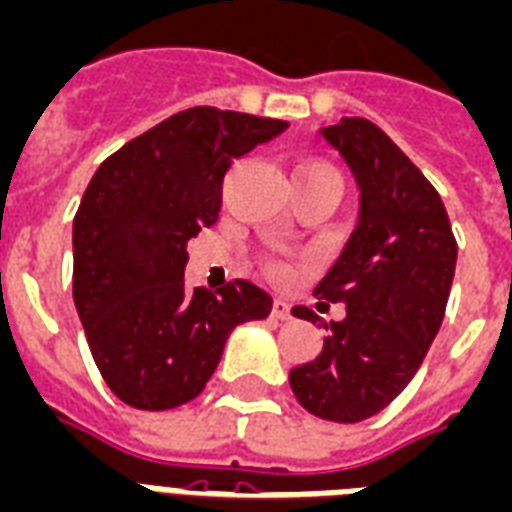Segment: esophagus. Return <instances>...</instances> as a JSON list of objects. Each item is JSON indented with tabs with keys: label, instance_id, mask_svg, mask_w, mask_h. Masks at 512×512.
Instances as JSON below:
<instances>
[{
	"label": "esophagus",
	"instance_id": "obj_1",
	"mask_svg": "<svg viewBox=\"0 0 512 512\" xmlns=\"http://www.w3.org/2000/svg\"><path fill=\"white\" fill-rule=\"evenodd\" d=\"M272 318H278V321H288L291 318V307H288L286 299H275L272 302Z\"/></svg>",
	"mask_w": 512,
	"mask_h": 512
}]
</instances>
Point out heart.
<instances>
[{
	"label": "heart",
	"mask_w": 512,
	"mask_h": 512,
	"mask_svg": "<svg viewBox=\"0 0 512 512\" xmlns=\"http://www.w3.org/2000/svg\"><path fill=\"white\" fill-rule=\"evenodd\" d=\"M305 167H318V169H329V167H324V164H305ZM299 169H302V167H299ZM329 172H334V169H329ZM270 272H272V275H280V272H283V270H280L278 264H270Z\"/></svg>",
	"instance_id": "heart-1"
}]
</instances>
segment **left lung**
I'll return each mask as SVG.
<instances>
[{"label":"left lung","mask_w":512,"mask_h":512,"mask_svg":"<svg viewBox=\"0 0 512 512\" xmlns=\"http://www.w3.org/2000/svg\"><path fill=\"white\" fill-rule=\"evenodd\" d=\"M359 186V224L315 294L345 305L324 348L288 372L307 413L356 424L394 402L421 367L443 324L456 270L445 205L424 172L367 118L324 126ZM305 321L318 315L297 305Z\"/></svg>","instance_id":"8db88e82"}]
</instances>
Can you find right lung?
Here are the masks:
<instances>
[{
  "label": "right lung",
  "mask_w": 512,
  "mask_h": 512,
  "mask_svg": "<svg viewBox=\"0 0 512 512\" xmlns=\"http://www.w3.org/2000/svg\"><path fill=\"white\" fill-rule=\"evenodd\" d=\"M286 121L191 107L99 164L72 221V299L96 367L137 410L202 394L234 326L261 321L272 297L248 280L188 291L191 237L213 226L234 159Z\"/></svg>",
  "instance_id": "obj_1"
}]
</instances>
